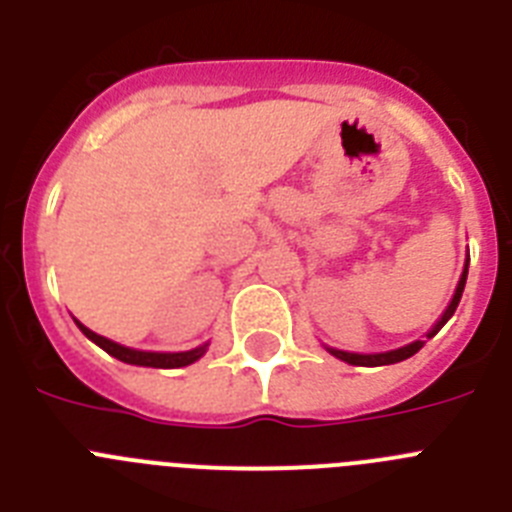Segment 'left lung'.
Segmentation results:
<instances>
[{
  "mask_svg": "<svg viewBox=\"0 0 512 512\" xmlns=\"http://www.w3.org/2000/svg\"><path fill=\"white\" fill-rule=\"evenodd\" d=\"M467 271H469V261L464 264V271H461V279L459 284H456V292L454 297H451L449 307H446V312L441 315V320H438L436 325H433L428 333H425V338H433L438 333V330L443 328V325L449 323V318L456 312V307H459V300H461V292H464V284H467ZM425 341H413L408 343V346L402 348H395V351H384V354H348V351H338V348H328L330 354L336 356V359L346 361V364H354V366H384V364H397V361H405L410 359L413 354H418L420 348H423Z\"/></svg>",
  "mask_w": 512,
  "mask_h": 512,
  "instance_id": "1",
  "label": "left lung"
}]
</instances>
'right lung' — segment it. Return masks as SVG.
I'll return each mask as SVG.
<instances>
[{
	"mask_svg": "<svg viewBox=\"0 0 512 512\" xmlns=\"http://www.w3.org/2000/svg\"><path fill=\"white\" fill-rule=\"evenodd\" d=\"M76 325H79V330L84 333V336L89 338V341L97 343L99 348H104L107 354L115 356V359L125 361V364H135V366H153V369H179V366H189L194 364L197 359H202L207 351V343H202V346L192 348V351H179V354H158V351H135V348H128V346H120V343L110 341V338L104 336H97L94 330H89L87 325H81L79 320H76Z\"/></svg>",
	"mask_w": 512,
	"mask_h": 512,
	"instance_id": "1",
	"label": "right lung"
}]
</instances>
